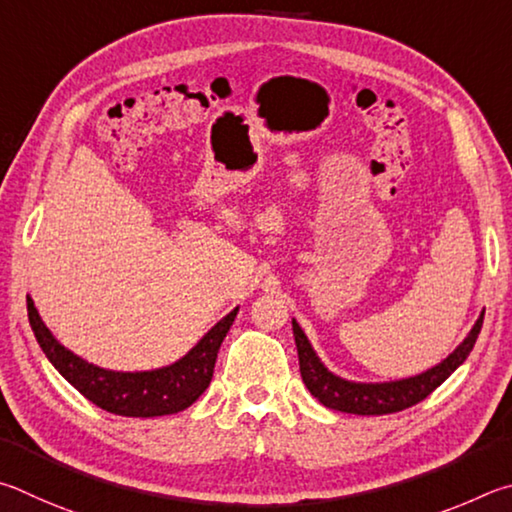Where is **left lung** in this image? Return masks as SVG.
<instances>
[{
  "instance_id": "left-lung-1",
  "label": "left lung",
  "mask_w": 512,
  "mask_h": 512,
  "mask_svg": "<svg viewBox=\"0 0 512 512\" xmlns=\"http://www.w3.org/2000/svg\"><path fill=\"white\" fill-rule=\"evenodd\" d=\"M483 315L477 319V324L470 330V335L463 339V344L456 351L443 360L434 369H429L414 378L398 380V382H382V384H362V382H348L337 378L330 373L319 357L312 351L308 337L303 335L297 321L292 319L294 342H297L299 351V369L301 378L306 382L308 391L315 396L321 405L335 411H344V414H357V416H384L396 414V411L409 409L425 400L429 393L441 387V384L450 378V375L459 369L470 355L474 342L481 333Z\"/></svg>"
}]
</instances>
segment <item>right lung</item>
Masks as SVG:
<instances>
[{"label":"right lung","instance_id":"obj_1","mask_svg":"<svg viewBox=\"0 0 512 512\" xmlns=\"http://www.w3.org/2000/svg\"><path fill=\"white\" fill-rule=\"evenodd\" d=\"M26 308H29V321L35 339H38L44 355L49 357V362L56 366L62 378L76 391L83 393L89 402H94L96 407L116 416L130 418L168 416L191 407L209 387L222 339L227 337L233 319L238 315V308L231 310L227 317L218 321L200 339V344L193 351H188V355L175 364L157 371L119 373L105 371L101 366L89 364L67 351L51 335V330L42 324L38 310H35L29 297H26Z\"/></svg>","mask_w":512,"mask_h":512}]
</instances>
